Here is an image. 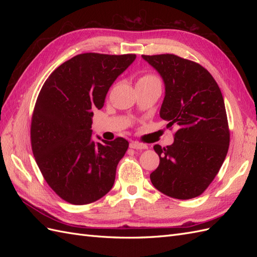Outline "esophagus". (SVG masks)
I'll list each match as a JSON object with an SVG mask.
<instances>
[{
    "label": "esophagus",
    "instance_id": "1",
    "mask_svg": "<svg viewBox=\"0 0 257 257\" xmlns=\"http://www.w3.org/2000/svg\"><path fill=\"white\" fill-rule=\"evenodd\" d=\"M130 148H132V149H136V150H145L147 149V145L145 144H142V143H138V142H132L130 144Z\"/></svg>",
    "mask_w": 257,
    "mask_h": 257
}]
</instances>
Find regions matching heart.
I'll list each match as a JSON object with an SVG mask.
<instances>
[{
  "instance_id": "heart-1",
  "label": "heart",
  "mask_w": 257,
  "mask_h": 257,
  "mask_svg": "<svg viewBox=\"0 0 257 257\" xmlns=\"http://www.w3.org/2000/svg\"><path fill=\"white\" fill-rule=\"evenodd\" d=\"M153 82H159V79L152 74H146L138 79L137 84H150Z\"/></svg>"
}]
</instances>
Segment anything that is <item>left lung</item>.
<instances>
[{"instance_id":"obj_1","label":"left lung","mask_w":257,"mask_h":257,"mask_svg":"<svg viewBox=\"0 0 257 257\" xmlns=\"http://www.w3.org/2000/svg\"><path fill=\"white\" fill-rule=\"evenodd\" d=\"M162 77L165 96L160 116L179 128L174 143L153 147L160 165L151 182L177 199L199 196L226 158L229 130L221 90L206 68L175 54L142 56Z\"/></svg>"}]
</instances>
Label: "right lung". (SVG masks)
Returning a JSON list of instances; mask_svg holds the SVG:
<instances>
[{"mask_svg": "<svg viewBox=\"0 0 257 257\" xmlns=\"http://www.w3.org/2000/svg\"><path fill=\"white\" fill-rule=\"evenodd\" d=\"M136 54H78L45 81L31 123L36 163L50 188L73 205H87L112 188L128 143L92 139V109L103 108L108 90Z\"/></svg>", "mask_w": 257, "mask_h": 257, "instance_id": "obj_1", "label": "right lung"}]
</instances>
